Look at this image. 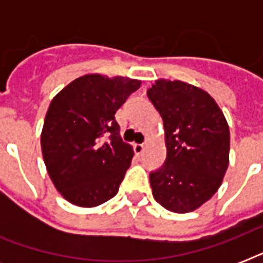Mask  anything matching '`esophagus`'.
I'll list each match as a JSON object with an SVG mask.
<instances>
[{"label": "esophagus", "mask_w": 263, "mask_h": 263, "mask_svg": "<svg viewBox=\"0 0 263 263\" xmlns=\"http://www.w3.org/2000/svg\"><path fill=\"white\" fill-rule=\"evenodd\" d=\"M144 150V144H139V143H135L134 144V152H135L136 156H140Z\"/></svg>", "instance_id": "esophagus-1"}]
</instances>
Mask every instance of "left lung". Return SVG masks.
Returning <instances> with one entry per match:
<instances>
[{
  "mask_svg": "<svg viewBox=\"0 0 263 263\" xmlns=\"http://www.w3.org/2000/svg\"><path fill=\"white\" fill-rule=\"evenodd\" d=\"M147 97L162 117L166 160L150 173L153 196L169 212L188 213L220 188L229 162V127L216 101L180 80H157Z\"/></svg>",
  "mask_w": 263,
  "mask_h": 263,
  "instance_id": "1",
  "label": "left lung"
}]
</instances>
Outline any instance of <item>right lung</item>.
<instances>
[{"mask_svg": "<svg viewBox=\"0 0 263 263\" xmlns=\"http://www.w3.org/2000/svg\"><path fill=\"white\" fill-rule=\"evenodd\" d=\"M139 87L140 80L91 73L50 102L41 135L43 161L72 204L95 208L119 192L134 150L121 139L115 115Z\"/></svg>", "mask_w": 263, "mask_h": 263, "instance_id": "right-lung-1", "label": "right lung"}]
</instances>
